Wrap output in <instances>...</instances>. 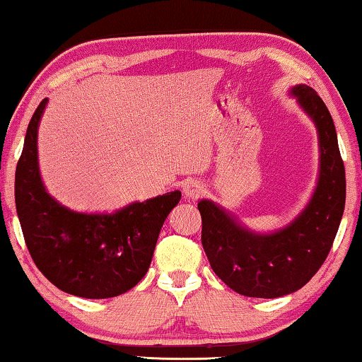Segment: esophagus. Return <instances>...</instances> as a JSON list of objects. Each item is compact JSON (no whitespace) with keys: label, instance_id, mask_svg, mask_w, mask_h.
<instances>
[{"label":"esophagus","instance_id":"esophagus-1","mask_svg":"<svg viewBox=\"0 0 362 362\" xmlns=\"http://www.w3.org/2000/svg\"><path fill=\"white\" fill-rule=\"evenodd\" d=\"M204 192H206L204 187L196 180H189V182L185 183V185H183V194H185L188 199L199 198V196L203 194Z\"/></svg>","mask_w":362,"mask_h":362}]
</instances>
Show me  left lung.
<instances>
[{
    "mask_svg": "<svg viewBox=\"0 0 362 362\" xmlns=\"http://www.w3.org/2000/svg\"><path fill=\"white\" fill-rule=\"evenodd\" d=\"M291 94L313 119L320 139V177L308 206L292 223L263 235L209 199L198 203L201 243L214 273L246 297L276 298L302 289L327 259L345 209V166L332 116L310 86H293Z\"/></svg>",
    "mask_w": 362,
    "mask_h": 362,
    "instance_id": "1",
    "label": "left lung"
}]
</instances>
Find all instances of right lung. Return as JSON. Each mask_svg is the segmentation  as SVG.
<instances>
[{"instance_id": "obj_1", "label": "right lung", "mask_w": 362, "mask_h": 362, "mask_svg": "<svg viewBox=\"0 0 362 362\" xmlns=\"http://www.w3.org/2000/svg\"><path fill=\"white\" fill-rule=\"evenodd\" d=\"M47 99L30 119L16 169V207L28 252L60 291L110 298L132 289L148 272L159 231L179 204V189L113 214H83L59 204L42 185L38 126Z\"/></svg>"}]
</instances>
